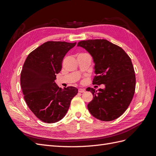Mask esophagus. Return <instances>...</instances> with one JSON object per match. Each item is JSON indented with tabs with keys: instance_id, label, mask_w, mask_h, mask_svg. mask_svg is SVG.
<instances>
[{
	"instance_id": "1",
	"label": "esophagus",
	"mask_w": 156,
	"mask_h": 156,
	"mask_svg": "<svg viewBox=\"0 0 156 156\" xmlns=\"http://www.w3.org/2000/svg\"><path fill=\"white\" fill-rule=\"evenodd\" d=\"M85 92V89H84V88H79V92L82 93V92Z\"/></svg>"
}]
</instances>
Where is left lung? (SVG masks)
<instances>
[{
  "label": "left lung",
  "mask_w": 156,
  "mask_h": 156,
  "mask_svg": "<svg viewBox=\"0 0 156 156\" xmlns=\"http://www.w3.org/2000/svg\"><path fill=\"white\" fill-rule=\"evenodd\" d=\"M77 47L90 53L96 75L93 84H105L98 90L88 88L94 96L88 109L96 119L112 121L126 111L133 99L135 90V75L131 58L119 46L107 40L79 41Z\"/></svg>",
  "instance_id": "left-lung-1"
}]
</instances>
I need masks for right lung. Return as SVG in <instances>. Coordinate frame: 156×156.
Returning <instances> with one entry per match:
<instances>
[{
    "instance_id": "1",
    "label": "right lung",
    "mask_w": 156,
    "mask_h": 156,
    "mask_svg": "<svg viewBox=\"0 0 156 156\" xmlns=\"http://www.w3.org/2000/svg\"><path fill=\"white\" fill-rule=\"evenodd\" d=\"M75 44L47 41L32 51L23 64L20 81L24 99L37 119L46 123L62 119L78 92L75 87L62 89L55 83L64 56Z\"/></svg>"
}]
</instances>
